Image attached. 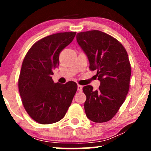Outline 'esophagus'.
Segmentation results:
<instances>
[{"instance_id":"1","label":"esophagus","mask_w":151,"mask_h":151,"mask_svg":"<svg viewBox=\"0 0 151 151\" xmlns=\"http://www.w3.org/2000/svg\"><path fill=\"white\" fill-rule=\"evenodd\" d=\"M78 90L79 91H82V86L78 85Z\"/></svg>"}]
</instances>
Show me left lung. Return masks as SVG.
<instances>
[{
  "instance_id": "8db88e82",
  "label": "left lung",
  "mask_w": 151,
  "mask_h": 151,
  "mask_svg": "<svg viewBox=\"0 0 151 151\" xmlns=\"http://www.w3.org/2000/svg\"><path fill=\"white\" fill-rule=\"evenodd\" d=\"M76 40L100 82L96 91L91 85L83 87L86 117L106 122L115 116L129 92L131 69L127 52L118 40L98 30L78 33Z\"/></svg>"
}]
</instances>
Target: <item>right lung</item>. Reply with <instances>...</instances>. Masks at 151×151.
Instances as JSON below:
<instances>
[{
  "label": "right lung",
  "instance_id": "obj_1",
  "mask_svg": "<svg viewBox=\"0 0 151 151\" xmlns=\"http://www.w3.org/2000/svg\"><path fill=\"white\" fill-rule=\"evenodd\" d=\"M76 34L64 32L45 37L31 47L22 62L18 79L20 95L26 111L38 123L60 121L71 104L77 84L55 83L51 75L59 66L60 53Z\"/></svg>",
  "mask_w": 151,
  "mask_h": 151
}]
</instances>
